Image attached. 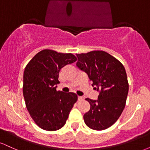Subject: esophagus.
<instances>
[{
	"instance_id": "34e87169",
	"label": "esophagus",
	"mask_w": 150,
	"mask_h": 150,
	"mask_svg": "<svg viewBox=\"0 0 150 150\" xmlns=\"http://www.w3.org/2000/svg\"><path fill=\"white\" fill-rule=\"evenodd\" d=\"M84 99L82 97H78V101H83Z\"/></svg>"
}]
</instances>
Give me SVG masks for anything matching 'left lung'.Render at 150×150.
Here are the masks:
<instances>
[{"instance_id": "8db88e82", "label": "left lung", "mask_w": 150, "mask_h": 150, "mask_svg": "<svg viewBox=\"0 0 150 150\" xmlns=\"http://www.w3.org/2000/svg\"><path fill=\"white\" fill-rule=\"evenodd\" d=\"M76 56L77 66L88 75L92 85L99 91L97 100L85 99L90 109L84 115L85 123L93 130H105L116 123L125 108L129 88L125 68L104 51Z\"/></svg>"}]
</instances>
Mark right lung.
I'll return each mask as SVG.
<instances>
[{
	"label": "right lung",
	"mask_w": 150,
	"mask_h": 150,
	"mask_svg": "<svg viewBox=\"0 0 150 150\" xmlns=\"http://www.w3.org/2000/svg\"><path fill=\"white\" fill-rule=\"evenodd\" d=\"M72 53L44 49L26 65L23 75V96L26 107L36 124L48 131L59 130L65 124L76 94L56 90L62 68L75 63Z\"/></svg>",
	"instance_id": "add662e5"
}]
</instances>
